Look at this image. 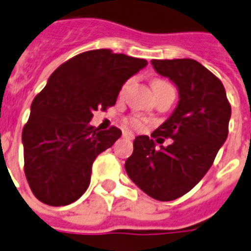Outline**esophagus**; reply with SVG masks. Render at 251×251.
<instances>
[{"label":"esophagus","instance_id":"1","mask_svg":"<svg viewBox=\"0 0 251 251\" xmlns=\"http://www.w3.org/2000/svg\"><path fill=\"white\" fill-rule=\"evenodd\" d=\"M123 137H124V139H128V140H133V137H135V135H133L132 132L123 131Z\"/></svg>","mask_w":251,"mask_h":251}]
</instances>
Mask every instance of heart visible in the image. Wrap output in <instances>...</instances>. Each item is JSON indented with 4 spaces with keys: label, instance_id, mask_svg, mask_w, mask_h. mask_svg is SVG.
<instances>
[{
    "label": "heart",
    "instance_id": "obj_1",
    "mask_svg": "<svg viewBox=\"0 0 251 251\" xmlns=\"http://www.w3.org/2000/svg\"><path fill=\"white\" fill-rule=\"evenodd\" d=\"M165 81H162V79H156L154 82H153V87L156 86H160V85H165ZM128 124L131 126V127L136 128V129H141V128L144 127V124H145V122H144V119H141L140 116H132V118H129L128 119Z\"/></svg>",
    "mask_w": 251,
    "mask_h": 251
}]
</instances>
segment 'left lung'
Segmentation results:
<instances>
[{"mask_svg": "<svg viewBox=\"0 0 251 251\" xmlns=\"http://www.w3.org/2000/svg\"><path fill=\"white\" fill-rule=\"evenodd\" d=\"M152 65L179 93L176 110L152 133L159 143L160 135L173 143L158 148L156 141L137 136L126 172L147 195L170 201L195 187L212 166L228 137L232 108L220 79L195 60H152Z\"/></svg>", "mask_w": 251, "mask_h": 251, "instance_id": "obj_1", "label": "left lung"}]
</instances>
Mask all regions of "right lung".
Segmentation results:
<instances>
[{"label":"right lung","mask_w":251,"mask_h":251,"mask_svg":"<svg viewBox=\"0 0 251 251\" xmlns=\"http://www.w3.org/2000/svg\"><path fill=\"white\" fill-rule=\"evenodd\" d=\"M148 61L111 50L72 57L35 97L22 132L25 174L32 194L48 205L71 204L90 184L99 153L122 136L119 128L99 131L93 112L114 106L122 86Z\"/></svg>","instance_id":"obj_1"}]
</instances>
